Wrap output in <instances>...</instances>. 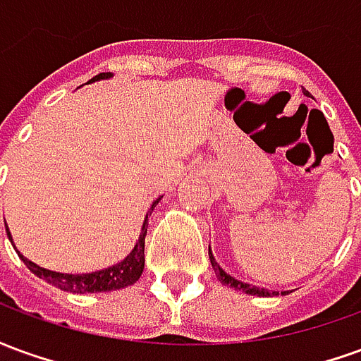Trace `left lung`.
Here are the masks:
<instances>
[{
	"mask_svg": "<svg viewBox=\"0 0 361 361\" xmlns=\"http://www.w3.org/2000/svg\"><path fill=\"white\" fill-rule=\"evenodd\" d=\"M303 94L305 96H311L307 90L303 89ZM209 257H211V265H212V271L216 274V279L224 284V286H230L234 288V290H240L243 294H250V295H259V298H271V295H276L279 292H271V290H267V288H259V286H253V284H247V282H242V280L234 279L232 274H228L222 267L216 263V259L212 255L211 247H209ZM280 294H290V292H280Z\"/></svg>",
	"mask_w": 361,
	"mask_h": 361,
	"instance_id": "obj_1",
	"label": "left lung"
}]
</instances>
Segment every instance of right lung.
<instances>
[{"label": "right lung", "mask_w": 361, "mask_h": 361, "mask_svg": "<svg viewBox=\"0 0 361 361\" xmlns=\"http://www.w3.org/2000/svg\"><path fill=\"white\" fill-rule=\"evenodd\" d=\"M110 77L111 73L96 75V77L90 79L89 85L90 82L110 79ZM160 199H162V197H158L157 201L150 204L149 212H147V216H145V220H142V228H141V234H139V240H137V243H135V247L131 250V253H129L126 259H121L119 263H116V265L106 267V269H100V271H94V272L71 274V272L50 271V269H44V267L36 265V263H32L30 259L25 257V255L15 247L9 228H5V230H7V235H9V240H11L13 247H15L17 253H19L20 261L28 267V271L35 272L38 279L50 282L51 286L59 288V290L73 292V294L111 292V290H121V288L131 286V284H135L137 280L141 279L142 269H145V235H147V226H149V214L154 211V207H157Z\"/></svg>", "instance_id": "obj_1"}]
</instances>
